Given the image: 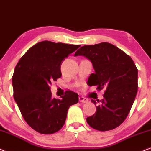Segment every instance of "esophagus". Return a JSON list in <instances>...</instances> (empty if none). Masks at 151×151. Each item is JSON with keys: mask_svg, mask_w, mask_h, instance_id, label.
Listing matches in <instances>:
<instances>
[{"mask_svg": "<svg viewBox=\"0 0 151 151\" xmlns=\"http://www.w3.org/2000/svg\"><path fill=\"white\" fill-rule=\"evenodd\" d=\"M79 100L81 103H86V102H88V100H86V99L83 98V97H79Z\"/></svg>", "mask_w": 151, "mask_h": 151, "instance_id": "1", "label": "esophagus"}]
</instances>
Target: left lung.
Here are the masks:
<instances>
[{"instance_id": "8db88e82", "label": "left lung", "mask_w": 151, "mask_h": 151, "mask_svg": "<svg viewBox=\"0 0 151 151\" xmlns=\"http://www.w3.org/2000/svg\"><path fill=\"white\" fill-rule=\"evenodd\" d=\"M83 56L93 65L95 73L88 80L90 86L105 88L104 98L91 100L96 106L94 115L86 118L88 125L99 131L119 126L131 109L138 89V70L132 59L116 46L107 42L84 45L74 56Z\"/></svg>"}]
</instances>
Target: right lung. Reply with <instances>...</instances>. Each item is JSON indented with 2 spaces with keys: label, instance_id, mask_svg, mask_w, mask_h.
Here are the masks:
<instances>
[{
  "label": "right lung",
  "instance_id": "obj_1",
  "mask_svg": "<svg viewBox=\"0 0 151 151\" xmlns=\"http://www.w3.org/2000/svg\"><path fill=\"white\" fill-rule=\"evenodd\" d=\"M80 45L43 41L26 51L16 65L12 76L14 98L23 118L30 127L44 134L60 130L68 109L79 102L71 91L61 99L53 98L50 86L61 77L65 58Z\"/></svg>",
  "mask_w": 151,
  "mask_h": 151
}]
</instances>
